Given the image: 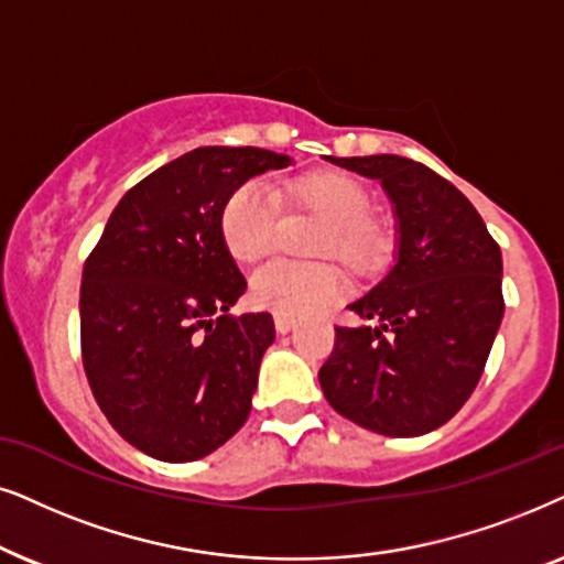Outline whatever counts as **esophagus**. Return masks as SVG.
<instances>
[{"mask_svg":"<svg viewBox=\"0 0 564 564\" xmlns=\"http://www.w3.org/2000/svg\"><path fill=\"white\" fill-rule=\"evenodd\" d=\"M294 327H296L294 317H283V314H275V333L278 335H289Z\"/></svg>","mask_w":564,"mask_h":564,"instance_id":"34e87169","label":"esophagus"}]
</instances>
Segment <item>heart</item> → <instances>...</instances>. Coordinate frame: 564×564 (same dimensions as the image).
Returning <instances> with one entry per match:
<instances>
[{
    "label": "heart",
    "mask_w": 564,
    "mask_h": 564,
    "mask_svg": "<svg viewBox=\"0 0 564 564\" xmlns=\"http://www.w3.org/2000/svg\"><path fill=\"white\" fill-rule=\"evenodd\" d=\"M299 206L312 208L329 221L322 252H337L356 268L379 258V227L369 221L371 195L358 180L340 172H314L289 187ZM281 200L265 180H247L229 195L221 212V237L229 254L239 262H254L273 250ZM345 286L343 270L335 262L270 260L252 273L254 304L283 317H306L333 302Z\"/></svg>",
    "instance_id": "b5f03b06"
}]
</instances>
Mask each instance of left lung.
<instances>
[{
	"label": "left lung",
	"instance_id": "obj_1",
	"mask_svg": "<svg viewBox=\"0 0 564 564\" xmlns=\"http://www.w3.org/2000/svg\"><path fill=\"white\" fill-rule=\"evenodd\" d=\"M379 180L397 221L394 265L335 327L319 369L327 402L360 427L408 438L448 423L475 392L498 335L502 254L467 195L397 154L325 156Z\"/></svg>",
	"mask_w": 564,
	"mask_h": 564
}]
</instances>
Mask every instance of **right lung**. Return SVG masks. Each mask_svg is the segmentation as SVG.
I'll return each instance as SVG.
<instances>
[{
  "instance_id": "obj_1",
  "label": "right lung",
  "mask_w": 564,
  "mask_h": 564,
  "mask_svg": "<svg viewBox=\"0 0 564 564\" xmlns=\"http://www.w3.org/2000/svg\"><path fill=\"white\" fill-rule=\"evenodd\" d=\"M291 156L258 147L193 149L133 185L82 270V360L110 425L160 462L204 459L245 425L268 312L229 317L245 294L221 237L239 185Z\"/></svg>"
}]
</instances>
